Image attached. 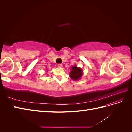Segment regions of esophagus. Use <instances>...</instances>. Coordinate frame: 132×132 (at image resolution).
I'll return each mask as SVG.
<instances>
[{"label": "esophagus", "mask_w": 132, "mask_h": 132, "mask_svg": "<svg viewBox=\"0 0 132 132\" xmlns=\"http://www.w3.org/2000/svg\"><path fill=\"white\" fill-rule=\"evenodd\" d=\"M58 67H62V64H58Z\"/></svg>", "instance_id": "obj_1"}]
</instances>
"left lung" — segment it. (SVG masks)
Returning a JSON list of instances; mask_svg holds the SVG:
<instances>
[{
    "label": "left lung",
    "instance_id": "left-lung-1",
    "mask_svg": "<svg viewBox=\"0 0 132 132\" xmlns=\"http://www.w3.org/2000/svg\"><path fill=\"white\" fill-rule=\"evenodd\" d=\"M82 71L81 68L76 66L72 67L71 71L70 72V78L74 80H77L81 77L82 75Z\"/></svg>",
    "mask_w": 132,
    "mask_h": 132
}]
</instances>
